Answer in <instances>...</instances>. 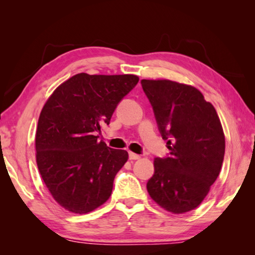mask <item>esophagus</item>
Masks as SVG:
<instances>
[{"instance_id": "1", "label": "esophagus", "mask_w": 255, "mask_h": 255, "mask_svg": "<svg viewBox=\"0 0 255 255\" xmlns=\"http://www.w3.org/2000/svg\"><path fill=\"white\" fill-rule=\"evenodd\" d=\"M139 158H140V155L129 152V159H139Z\"/></svg>"}]
</instances>
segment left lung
<instances>
[{"mask_svg": "<svg viewBox=\"0 0 255 255\" xmlns=\"http://www.w3.org/2000/svg\"><path fill=\"white\" fill-rule=\"evenodd\" d=\"M170 156L156 157L147 191L170 213L199 206L218 178L225 154L221 120L195 86L170 80H141Z\"/></svg>", "mask_w": 255, "mask_h": 255, "instance_id": "left-lung-1", "label": "left lung"}]
</instances>
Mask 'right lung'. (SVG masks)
<instances>
[{
    "label": "right lung",
    "mask_w": 255,
    "mask_h": 255,
    "mask_svg": "<svg viewBox=\"0 0 255 255\" xmlns=\"http://www.w3.org/2000/svg\"><path fill=\"white\" fill-rule=\"evenodd\" d=\"M138 81L132 74L80 73L46 101L36 131V161L47 189L64 209L88 214L110 198L128 153L108 147L96 131L109 125L118 103Z\"/></svg>",
    "instance_id": "right-lung-1"
}]
</instances>
